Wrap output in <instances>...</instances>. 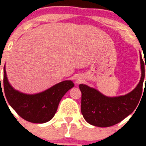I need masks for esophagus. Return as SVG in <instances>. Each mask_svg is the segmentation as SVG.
<instances>
[{
  "label": "esophagus",
  "mask_w": 146,
  "mask_h": 146,
  "mask_svg": "<svg viewBox=\"0 0 146 146\" xmlns=\"http://www.w3.org/2000/svg\"><path fill=\"white\" fill-rule=\"evenodd\" d=\"M75 81H76V82L77 84H79L82 81V79L81 77H80V76H78V77L76 78V79H75Z\"/></svg>",
  "instance_id": "esophagus-1"
}]
</instances>
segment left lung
I'll return each mask as SVG.
<instances>
[{
  "mask_svg": "<svg viewBox=\"0 0 146 146\" xmlns=\"http://www.w3.org/2000/svg\"><path fill=\"white\" fill-rule=\"evenodd\" d=\"M140 61L141 77L139 83L125 95L111 98L95 88L83 84L79 85L82 93L81 112L88 123L99 127H109L121 121L134 111L141 99L145 80V64L141 55Z\"/></svg>",
  "mask_w": 146,
  "mask_h": 146,
  "instance_id": "8db88e82",
  "label": "left lung"
}]
</instances>
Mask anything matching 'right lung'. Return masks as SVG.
Here are the masks:
<instances>
[{
  "mask_svg": "<svg viewBox=\"0 0 146 146\" xmlns=\"http://www.w3.org/2000/svg\"><path fill=\"white\" fill-rule=\"evenodd\" d=\"M73 86V81L64 80L39 93H23L11 86L4 66L3 87L5 98L20 117L32 123H43L51 120L56 112L61 98Z\"/></svg>",
  "mask_w": 146,
  "mask_h": 146,
  "instance_id": "obj_1",
  "label": "right lung"
}]
</instances>
